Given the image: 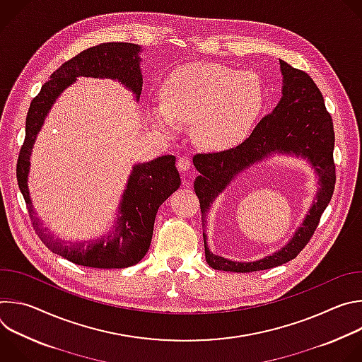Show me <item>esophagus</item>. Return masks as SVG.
Instances as JSON below:
<instances>
[{"label":"esophagus","instance_id":"34e87169","mask_svg":"<svg viewBox=\"0 0 362 362\" xmlns=\"http://www.w3.org/2000/svg\"><path fill=\"white\" fill-rule=\"evenodd\" d=\"M192 163H190V159L186 156V154H182V156H179L177 159V168L182 170V172H187L190 169Z\"/></svg>","mask_w":362,"mask_h":362}]
</instances>
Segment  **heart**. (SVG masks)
<instances>
[{
    "label": "heart",
    "mask_w": 362,
    "mask_h": 362,
    "mask_svg": "<svg viewBox=\"0 0 362 362\" xmlns=\"http://www.w3.org/2000/svg\"><path fill=\"white\" fill-rule=\"evenodd\" d=\"M265 88L252 71L193 63L176 69L162 86V105L151 107L159 126L193 124L194 140L208 148H228L252 130L264 107Z\"/></svg>",
    "instance_id": "heart-1"
}]
</instances>
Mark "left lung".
Wrapping results in <instances>:
<instances>
[{
	"mask_svg": "<svg viewBox=\"0 0 362 362\" xmlns=\"http://www.w3.org/2000/svg\"><path fill=\"white\" fill-rule=\"evenodd\" d=\"M279 64L284 78L282 97L272 113L257 123L250 136L239 146L219 153H197L193 158V165L200 173L193 186L199 197L202 219L204 222L214 200L236 175L275 153L295 154L311 163L318 175L317 200L292 239L282 249L259 261L235 262L214 255L209 250L206 233H203L206 262L218 271L255 272L293 259L313 238L334 193L335 134L324 97L305 71L293 69L282 60Z\"/></svg>",
	"mask_w": 362,
	"mask_h": 362,
	"instance_id": "left-lung-1",
	"label": "left lung"
}]
</instances>
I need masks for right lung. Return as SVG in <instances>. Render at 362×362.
Returning <instances> with one entry per match:
<instances>
[{
    "label": "right lung",
    "instance_id": "right-lung-1",
    "mask_svg": "<svg viewBox=\"0 0 362 362\" xmlns=\"http://www.w3.org/2000/svg\"><path fill=\"white\" fill-rule=\"evenodd\" d=\"M140 49V45L132 42H103L81 51L49 76V80L44 83L40 93L33 98L27 113L25 139L17 162L18 187L38 238L51 252L76 265L120 269L139 264L148 250L158 209L180 186L179 172L175 166L176 158L172 154L134 165L120 200L113 230L107 236L90 242L69 245L62 239H54V236L45 232L33 211L27 183L30 156L37 134L54 101L80 76L117 80L139 100L143 86Z\"/></svg>",
    "mask_w": 362,
    "mask_h": 362
}]
</instances>
